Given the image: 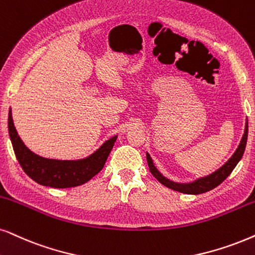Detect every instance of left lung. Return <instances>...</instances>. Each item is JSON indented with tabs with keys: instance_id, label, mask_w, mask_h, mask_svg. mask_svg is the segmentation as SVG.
I'll return each mask as SVG.
<instances>
[{
	"instance_id": "obj_1",
	"label": "left lung",
	"mask_w": 255,
	"mask_h": 255,
	"mask_svg": "<svg viewBox=\"0 0 255 255\" xmlns=\"http://www.w3.org/2000/svg\"><path fill=\"white\" fill-rule=\"evenodd\" d=\"M247 135H248V122L246 121V126H245V133L243 135V138H241L240 144L238 146L237 150L234 151L233 155L231 156V159L225 163L224 166L220 167L218 170H215L214 173L209 174L207 176H204V178H200L195 181L189 182V183H179V182H174L170 181L169 179L165 178V176L161 174L159 170L156 169V167L154 166L153 160H151L150 155L148 153H146L147 155V162H148V167H149L150 173L155 176V179L159 181L160 183H162L163 186L168 187V188L173 189V191L183 193V194H201V193H206L211 189L215 188L220 185L221 182H224L225 180L227 179V176L233 172V169L235 168V166L238 165V162L241 160V157L244 155L245 148H246V143H247Z\"/></svg>"
}]
</instances>
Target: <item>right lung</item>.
<instances>
[{"instance_id":"right-lung-1","label":"right lung","mask_w":255,"mask_h":255,"mask_svg":"<svg viewBox=\"0 0 255 255\" xmlns=\"http://www.w3.org/2000/svg\"><path fill=\"white\" fill-rule=\"evenodd\" d=\"M8 130L16 159L20 162L24 173L35 182L53 188H69L89 181L104 168L118 137L115 135L109 138L98 150L86 159L54 160L37 155L25 147L12 122L11 109L8 115Z\"/></svg>"}]
</instances>
